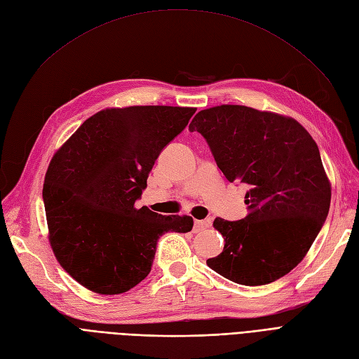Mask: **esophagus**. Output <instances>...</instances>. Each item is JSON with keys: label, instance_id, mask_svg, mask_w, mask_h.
<instances>
[{"label": "esophagus", "instance_id": "1", "mask_svg": "<svg viewBox=\"0 0 359 359\" xmlns=\"http://www.w3.org/2000/svg\"><path fill=\"white\" fill-rule=\"evenodd\" d=\"M209 225H210L209 219L208 221H198V219H196L194 221V231H202V229L208 228Z\"/></svg>", "mask_w": 359, "mask_h": 359}]
</instances>
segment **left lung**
<instances>
[{
  "mask_svg": "<svg viewBox=\"0 0 359 359\" xmlns=\"http://www.w3.org/2000/svg\"><path fill=\"white\" fill-rule=\"evenodd\" d=\"M189 130L206 138L229 182L250 187L245 219L213 221L225 245L208 266L243 285L289 274L308 253L330 209L332 184L317 142L290 116L238 104L200 110Z\"/></svg>",
  "mask_w": 359,
  "mask_h": 359,
  "instance_id": "8db88e82",
  "label": "left lung"
}]
</instances>
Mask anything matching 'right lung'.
I'll use <instances>...</instances> for the list:
<instances>
[{"instance_id": "right-lung-1", "label": "right lung", "mask_w": 359, "mask_h": 359, "mask_svg": "<svg viewBox=\"0 0 359 359\" xmlns=\"http://www.w3.org/2000/svg\"><path fill=\"white\" fill-rule=\"evenodd\" d=\"M196 107L130 106L98 111L57 150L42 197L55 259L85 289L119 294L144 280L159 237L189 233L193 218L135 202L162 149Z\"/></svg>"}]
</instances>
